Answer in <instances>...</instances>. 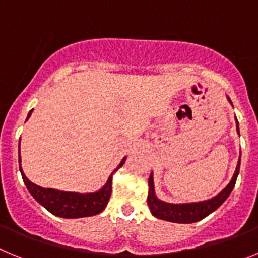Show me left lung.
Here are the masks:
<instances>
[{"label": "left lung", "mask_w": 258, "mask_h": 258, "mask_svg": "<svg viewBox=\"0 0 258 258\" xmlns=\"http://www.w3.org/2000/svg\"><path fill=\"white\" fill-rule=\"evenodd\" d=\"M230 104L232 105L230 97H227ZM236 131L239 134V123L236 119ZM241 157V152H240ZM240 157L237 161L236 170H235L234 175L231 180L223 188L222 191L219 192L217 196L212 197L209 200L199 201V203H187V204H170L160 200L156 196L154 192V182H153V172H151L149 179H148V185H149V192H148V205L151 209L152 214L157 218L163 219V221H169L174 223H194L197 221H201L210 213L218 209L221 205L226 201L231 191L234 189L235 183H236L237 175H239V170H240Z\"/></svg>", "instance_id": "left-lung-1"}]
</instances>
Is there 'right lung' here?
<instances>
[{
  "mask_svg": "<svg viewBox=\"0 0 258 258\" xmlns=\"http://www.w3.org/2000/svg\"><path fill=\"white\" fill-rule=\"evenodd\" d=\"M31 113H32V110L28 113L27 119L31 116ZM124 161H126V157L120 161L118 167L111 172V175L109 176L104 187L100 191L93 192V194H78V192L57 191L53 188H42L27 179L21 165H19V170H21L22 178H23V182L28 192L48 212L57 217H62V218H82V217L96 216L105 209L111 195L113 174L119 167L123 166ZM19 162H21V152H19Z\"/></svg>",
  "mask_w": 258,
  "mask_h": 258,
  "instance_id": "add662e5",
  "label": "right lung"
}]
</instances>
